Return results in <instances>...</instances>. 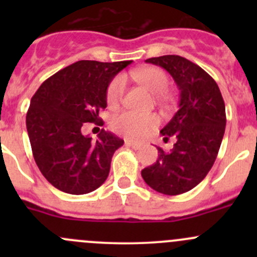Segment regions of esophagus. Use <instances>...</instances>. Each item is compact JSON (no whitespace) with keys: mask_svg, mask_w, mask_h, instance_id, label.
<instances>
[{"mask_svg":"<svg viewBox=\"0 0 257 257\" xmlns=\"http://www.w3.org/2000/svg\"><path fill=\"white\" fill-rule=\"evenodd\" d=\"M125 145H126V147L133 148L134 150H138V149H141V148H142V144L134 143V142H131V141H125Z\"/></svg>","mask_w":257,"mask_h":257,"instance_id":"obj_1","label":"esophagus"}]
</instances>
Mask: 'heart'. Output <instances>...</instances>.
I'll return each mask as SVG.
<instances>
[{"mask_svg":"<svg viewBox=\"0 0 257 257\" xmlns=\"http://www.w3.org/2000/svg\"><path fill=\"white\" fill-rule=\"evenodd\" d=\"M134 79L144 85L154 94L165 92L169 85V78L163 69L158 67H144L131 72ZM125 77L119 74L110 80L107 88V103L109 107H116L121 100L125 90ZM159 124L155 114H139L134 112H121L112 119V128L119 136L132 141H141L149 136Z\"/></svg>","mask_w":257,"mask_h":257,"instance_id":"1","label":"heart"}]
</instances>
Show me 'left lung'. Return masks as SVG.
<instances>
[{
	"label": "left lung",
	"instance_id": "8db88e82",
	"mask_svg": "<svg viewBox=\"0 0 257 257\" xmlns=\"http://www.w3.org/2000/svg\"><path fill=\"white\" fill-rule=\"evenodd\" d=\"M145 62L173 77L180 99L178 112L160 131L164 142L175 139L174 147L169 153L157 147V162L142 177L158 193L179 195L195 188L214 165L226 125L225 103L216 82L189 59L168 54Z\"/></svg>",
	"mask_w": 257,
	"mask_h": 257
}]
</instances>
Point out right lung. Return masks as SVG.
<instances>
[{"mask_svg":"<svg viewBox=\"0 0 257 257\" xmlns=\"http://www.w3.org/2000/svg\"><path fill=\"white\" fill-rule=\"evenodd\" d=\"M131 63L78 61L45 80L31 99L26 126L33 158L58 190L82 195L107 180L114 152L124 141L102 129L93 142L82 126L102 125L108 84Z\"/></svg>","mask_w":257,"mask_h":257,"instance_id":"obj_1","label":"right lung"}]
</instances>
